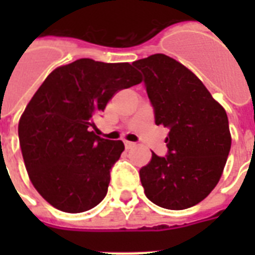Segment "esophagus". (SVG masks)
Segmentation results:
<instances>
[{"label":"esophagus","mask_w":255,"mask_h":255,"mask_svg":"<svg viewBox=\"0 0 255 255\" xmlns=\"http://www.w3.org/2000/svg\"><path fill=\"white\" fill-rule=\"evenodd\" d=\"M124 144H126V147H127V149H132V147L136 146L135 142H129V140H124Z\"/></svg>","instance_id":"1"}]
</instances>
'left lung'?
Instances as JSON below:
<instances>
[{"mask_svg":"<svg viewBox=\"0 0 255 255\" xmlns=\"http://www.w3.org/2000/svg\"><path fill=\"white\" fill-rule=\"evenodd\" d=\"M132 65L143 73L155 124L169 128L168 155L153 153L139 171L144 194L161 208H191L208 197L224 171L231 149L225 109L175 58L158 53Z\"/></svg>","mask_w":255,"mask_h":255,"instance_id":"1","label":"left lung"}]
</instances>
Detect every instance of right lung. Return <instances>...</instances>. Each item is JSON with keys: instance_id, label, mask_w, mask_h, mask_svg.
<instances>
[{"instance_id": "obj_1", "label": "right lung", "mask_w": 255, "mask_h": 255, "mask_svg": "<svg viewBox=\"0 0 255 255\" xmlns=\"http://www.w3.org/2000/svg\"><path fill=\"white\" fill-rule=\"evenodd\" d=\"M140 82L131 64L80 58L36 90L20 117L19 140L32 186L53 208L82 213L105 198L124 143L95 135L94 117L117 91Z\"/></svg>"}]
</instances>
